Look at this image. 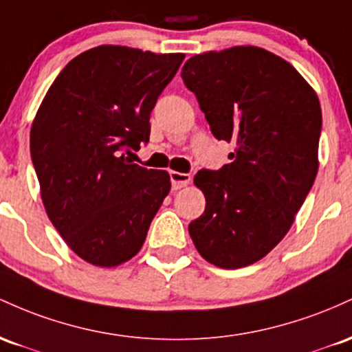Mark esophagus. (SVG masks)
<instances>
[{"mask_svg":"<svg viewBox=\"0 0 352 352\" xmlns=\"http://www.w3.org/2000/svg\"><path fill=\"white\" fill-rule=\"evenodd\" d=\"M169 177H171L173 189H181V188L188 186V184L191 183V176H189L188 173L171 171V173H169Z\"/></svg>","mask_w":352,"mask_h":352,"instance_id":"esophagus-1","label":"esophagus"}]
</instances>
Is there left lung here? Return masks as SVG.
I'll return each mask as SVG.
<instances>
[{"mask_svg": "<svg viewBox=\"0 0 352 352\" xmlns=\"http://www.w3.org/2000/svg\"><path fill=\"white\" fill-rule=\"evenodd\" d=\"M231 163L201 169L206 209L189 234L206 261L238 270L281 241L318 175L322 114L316 93L283 58L236 46L189 58L181 71Z\"/></svg>", "mask_w": 352, "mask_h": 352, "instance_id": "left-lung-1", "label": "left lung"}]
</instances>
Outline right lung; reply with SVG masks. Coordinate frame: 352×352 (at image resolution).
<instances>
[{
  "instance_id": "right-lung-1",
  "label": "right lung",
  "mask_w": 352,
  "mask_h": 352,
  "mask_svg": "<svg viewBox=\"0 0 352 352\" xmlns=\"http://www.w3.org/2000/svg\"><path fill=\"white\" fill-rule=\"evenodd\" d=\"M183 59L98 46L71 59L39 106L30 148L43 204L94 266L131 259L171 189L168 173L129 156L149 141V114Z\"/></svg>"
}]
</instances>
